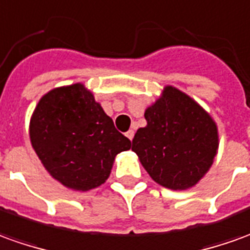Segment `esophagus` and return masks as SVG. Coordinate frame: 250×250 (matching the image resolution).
I'll return each mask as SVG.
<instances>
[{"mask_svg": "<svg viewBox=\"0 0 250 250\" xmlns=\"http://www.w3.org/2000/svg\"><path fill=\"white\" fill-rule=\"evenodd\" d=\"M126 137H128L129 140L132 142V140H133V137H135V130H133V129L128 130V132H126Z\"/></svg>", "mask_w": 250, "mask_h": 250, "instance_id": "esophagus-1", "label": "esophagus"}]
</instances>
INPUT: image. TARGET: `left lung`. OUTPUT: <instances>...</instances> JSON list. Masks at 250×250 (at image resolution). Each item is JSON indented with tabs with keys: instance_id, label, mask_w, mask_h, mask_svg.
I'll return each mask as SVG.
<instances>
[{
	"instance_id": "1",
	"label": "left lung",
	"mask_w": 250,
	"mask_h": 250,
	"mask_svg": "<svg viewBox=\"0 0 250 250\" xmlns=\"http://www.w3.org/2000/svg\"><path fill=\"white\" fill-rule=\"evenodd\" d=\"M132 151L149 177L162 187L187 190L211 168L219 147L214 118L193 98L173 85L144 111Z\"/></svg>"
}]
</instances>
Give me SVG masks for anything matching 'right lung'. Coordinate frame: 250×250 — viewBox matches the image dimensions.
Listing matches in <instances>:
<instances>
[{"instance_id":"1","label":"right lung","mask_w":250,"mask_h":250,"mask_svg":"<svg viewBox=\"0 0 250 250\" xmlns=\"http://www.w3.org/2000/svg\"><path fill=\"white\" fill-rule=\"evenodd\" d=\"M30 140L47 173L77 192L104 184L115 156L130 148V140L83 83L50 89L39 99Z\"/></svg>"}]
</instances>
